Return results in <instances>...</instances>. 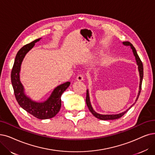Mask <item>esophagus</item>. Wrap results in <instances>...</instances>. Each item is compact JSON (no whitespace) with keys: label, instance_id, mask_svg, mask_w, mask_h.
<instances>
[{"label":"esophagus","instance_id":"obj_1","mask_svg":"<svg viewBox=\"0 0 155 155\" xmlns=\"http://www.w3.org/2000/svg\"><path fill=\"white\" fill-rule=\"evenodd\" d=\"M76 79L79 81H81L84 79V76L83 74H79V75L76 77Z\"/></svg>","mask_w":155,"mask_h":155}]
</instances>
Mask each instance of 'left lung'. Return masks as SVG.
<instances>
[{"mask_svg": "<svg viewBox=\"0 0 155 155\" xmlns=\"http://www.w3.org/2000/svg\"><path fill=\"white\" fill-rule=\"evenodd\" d=\"M123 45L126 46H130L131 49H132V52L134 55V57L135 58L136 62H137V65H138V71L139 73V78H140V82H139V91H138V94L137 96V98H136V100L134 104H132V106H130V107H129L127 110H126L124 112H122L121 113L117 114H99L97 113L96 111L94 110V109H93V107L91 104L90 102V95H89V91L88 90H86V103L87 104V106L90 110V112L92 113V114L94 115L95 117H96L99 120H116L120 118L121 116L124 115L127 111L130 109L135 104L136 101H137V99L139 97L140 90H141V86H142V79H143V65H142V61L138 56V54L137 53V51H136L135 48L133 46V45L131 44L130 42L125 41V42H123Z\"/></svg>", "mask_w": 155, "mask_h": 155, "instance_id": "8db88e82", "label": "left lung"}]
</instances>
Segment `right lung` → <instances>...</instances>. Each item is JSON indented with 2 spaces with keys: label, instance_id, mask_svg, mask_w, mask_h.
I'll return each mask as SVG.
<instances>
[{
  "label": "right lung",
  "instance_id": "add662e5",
  "mask_svg": "<svg viewBox=\"0 0 155 155\" xmlns=\"http://www.w3.org/2000/svg\"><path fill=\"white\" fill-rule=\"evenodd\" d=\"M41 38L36 39L23 46L16 54L15 63L11 71V83L15 97L21 107L34 117L41 120L51 118L56 115L61 107V95L69 87L70 82H66L55 88L44 102L33 101L25 92L24 86L20 81V73L22 61L27 53L33 48L35 44Z\"/></svg>",
  "mask_w": 155,
  "mask_h": 155
}]
</instances>
